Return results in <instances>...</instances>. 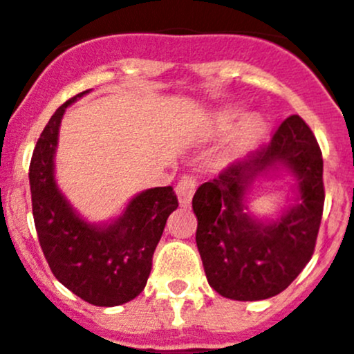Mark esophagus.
<instances>
[{"label": "esophagus", "mask_w": 354, "mask_h": 354, "mask_svg": "<svg viewBox=\"0 0 354 354\" xmlns=\"http://www.w3.org/2000/svg\"><path fill=\"white\" fill-rule=\"evenodd\" d=\"M197 181L192 176H183L180 180V183L176 185V196L180 201L181 206H188L190 201H192L194 194H196Z\"/></svg>", "instance_id": "esophagus-1"}]
</instances>
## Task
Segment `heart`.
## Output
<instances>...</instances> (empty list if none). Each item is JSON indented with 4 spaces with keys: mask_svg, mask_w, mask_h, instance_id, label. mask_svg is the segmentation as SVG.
Here are the masks:
<instances>
[{
    "mask_svg": "<svg viewBox=\"0 0 354 354\" xmlns=\"http://www.w3.org/2000/svg\"><path fill=\"white\" fill-rule=\"evenodd\" d=\"M241 111L237 108H225V110L218 111L216 115L211 120V132L214 134H223V132H229L230 129L236 125V122L239 120ZM263 132V120L257 115H246L243 120L239 122V125L234 131L232 138L229 140L227 147L222 151V160H230L232 157H236L239 151H243L244 148L250 147L252 143H255Z\"/></svg>",
    "mask_w": 354,
    "mask_h": 354,
    "instance_id": "b5f03b06",
    "label": "heart"
}]
</instances>
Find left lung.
Here are the masks:
<instances>
[{"instance_id": "left-lung-1", "label": "left lung", "mask_w": 354, "mask_h": 354, "mask_svg": "<svg viewBox=\"0 0 354 354\" xmlns=\"http://www.w3.org/2000/svg\"><path fill=\"white\" fill-rule=\"evenodd\" d=\"M285 170L294 203L272 218L249 211L259 179ZM323 157L299 115L286 118L269 145L234 162L197 188V248L211 288L232 300H266L288 288L315 252L322 223Z\"/></svg>"}]
</instances>
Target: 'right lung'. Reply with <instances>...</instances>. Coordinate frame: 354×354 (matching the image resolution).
<instances>
[{"mask_svg":"<svg viewBox=\"0 0 354 354\" xmlns=\"http://www.w3.org/2000/svg\"><path fill=\"white\" fill-rule=\"evenodd\" d=\"M88 92L59 106L36 143L29 166L32 216L43 255L59 283L92 306L113 307L143 292L178 199L173 187L148 188L104 223L88 222L71 206L55 180V151L66 108Z\"/></svg>","mask_w":354,"mask_h":354,"instance_id":"obj_1","label":"right lung"}]
</instances>
